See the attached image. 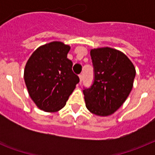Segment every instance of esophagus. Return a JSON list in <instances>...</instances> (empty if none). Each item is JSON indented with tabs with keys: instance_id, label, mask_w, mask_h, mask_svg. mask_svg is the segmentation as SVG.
<instances>
[{
	"instance_id": "obj_1",
	"label": "esophagus",
	"mask_w": 155,
	"mask_h": 155,
	"mask_svg": "<svg viewBox=\"0 0 155 155\" xmlns=\"http://www.w3.org/2000/svg\"><path fill=\"white\" fill-rule=\"evenodd\" d=\"M79 77H80V83H81V82H82V80H83V74H80V75H79Z\"/></svg>"
}]
</instances>
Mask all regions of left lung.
<instances>
[{
  "label": "left lung",
  "instance_id": "obj_1",
  "mask_svg": "<svg viewBox=\"0 0 155 155\" xmlns=\"http://www.w3.org/2000/svg\"><path fill=\"white\" fill-rule=\"evenodd\" d=\"M90 54L94 79L89 87L83 90L86 107L96 115H111L132 90L134 66L125 54L109 47L93 49Z\"/></svg>",
  "mask_w": 155,
  "mask_h": 155
}]
</instances>
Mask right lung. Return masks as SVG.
I'll return each mask as SVG.
<instances>
[{
    "instance_id": "1",
    "label": "right lung",
    "mask_w": 155,
    "mask_h": 155,
    "mask_svg": "<svg viewBox=\"0 0 155 155\" xmlns=\"http://www.w3.org/2000/svg\"><path fill=\"white\" fill-rule=\"evenodd\" d=\"M70 48L61 42H50L38 47L26 63L25 85L33 101L42 110H60L80 82L68 58Z\"/></svg>"
}]
</instances>
